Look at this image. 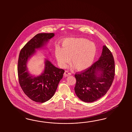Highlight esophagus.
Returning a JSON list of instances; mask_svg holds the SVG:
<instances>
[{"label":"esophagus","mask_w":132,"mask_h":132,"mask_svg":"<svg viewBox=\"0 0 132 132\" xmlns=\"http://www.w3.org/2000/svg\"><path fill=\"white\" fill-rule=\"evenodd\" d=\"M64 76H71V73L69 71H66L64 73Z\"/></svg>","instance_id":"esophagus-1"}]
</instances>
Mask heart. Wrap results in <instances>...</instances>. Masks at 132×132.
Masks as SVG:
<instances>
[{
    "instance_id": "obj_1",
    "label": "heart",
    "mask_w": 132,
    "mask_h": 132,
    "mask_svg": "<svg viewBox=\"0 0 132 132\" xmlns=\"http://www.w3.org/2000/svg\"><path fill=\"white\" fill-rule=\"evenodd\" d=\"M63 48H55V56L58 62L66 67L71 57L73 66L77 70H83L89 67L96 55L94 44L82 38H69L63 42Z\"/></svg>"
}]
</instances>
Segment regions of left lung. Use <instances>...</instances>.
Returning a JSON list of instances; mask_svg holds the SVG:
<instances>
[{"mask_svg":"<svg viewBox=\"0 0 132 132\" xmlns=\"http://www.w3.org/2000/svg\"><path fill=\"white\" fill-rule=\"evenodd\" d=\"M97 72L100 75H97ZM115 74V61L112 53L106 46H104L99 60L89 67L75 75L76 95L87 103L99 99L111 86Z\"/></svg>","mask_w":132,"mask_h":132,"instance_id":"left-lung-1","label":"left lung"}]
</instances>
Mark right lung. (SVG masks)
I'll list each match as a JSON object with an SVG mask.
<instances>
[{
    "label": "right lung",
    "mask_w": 132,
    "mask_h": 132,
    "mask_svg": "<svg viewBox=\"0 0 132 132\" xmlns=\"http://www.w3.org/2000/svg\"><path fill=\"white\" fill-rule=\"evenodd\" d=\"M54 36L53 33L37 34L25 44L19 54L17 72L20 87L29 99L37 103H44L52 98L65 71L46 60L44 72L40 76L34 77L28 73L26 64L35 49L42 47Z\"/></svg>",
    "instance_id": "obj_1"
}]
</instances>
